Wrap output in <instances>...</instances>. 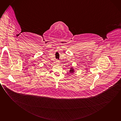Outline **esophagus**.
<instances>
[{
	"instance_id": "obj_1",
	"label": "esophagus",
	"mask_w": 121,
	"mask_h": 121,
	"mask_svg": "<svg viewBox=\"0 0 121 121\" xmlns=\"http://www.w3.org/2000/svg\"><path fill=\"white\" fill-rule=\"evenodd\" d=\"M59 61L58 60H56V62H57V63H59Z\"/></svg>"
}]
</instances>
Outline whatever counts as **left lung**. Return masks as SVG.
I'll use <instances>...</instances> for the list:
<instances>
[{"label": "left lung", "instance_id": "left-lung-1", "mask_svg": "<svg viewBox=\"0 0 121 121\" xmlns=\"http://www.w3.org/2000/svg\"><path fill=\"white\" fill-rule=\"evenodd\" d=\"M74 71H75V69H74L73 67L70 68V69L69 71V74L70 73L71 74H73L74 73Z\"/></svg>", "mask_w": 121, "mask_h": 121}]
</instances>
